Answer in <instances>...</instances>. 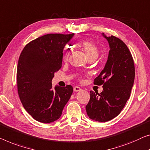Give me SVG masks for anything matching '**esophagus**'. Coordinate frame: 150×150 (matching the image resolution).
<instances>
[{
    "label": "esophagus",
    "mask_w": 150,
    "mask_h": 150,
    "mask_svg": "<svg viewBox=\"0 0 150 150\" xmlns=\"http://www.w3.org/2000/svg\"><path fill=\"white\" fill-rule=\"evenodd\" d=\"M81 89V88H80V87H78V86H75V87H74V88H73V90H74V91H75V92L80 91Z\"/></svg>",
    "instance_id": "34e87169"
}]
</instances>
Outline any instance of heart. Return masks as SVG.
Returning <instances> with one entry per match:
<instances>
[{
	"mask_svg": "<svg viewBox=\"0 0 150 150\" xmlns=\"http://www.w3.org/2000/svg\"><path fill=\"white\" fill-rule=\"evenodd\" d=\"M81 46L84 49L85 52H86L88 58H97L98 54H99V49H98V46L94 42L88 41V40L83 41L81 43ZM70 53L71 49L69 48H67L65 49V51H64V59L65 61L69 59V56H70Z\"/></svg>",
	"mask_w": 150,
	"mask_h": 150,
	"instance_id": "obj_1",
	"label": "heart"
}]
</instances>
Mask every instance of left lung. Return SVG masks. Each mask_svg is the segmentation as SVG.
Returning a JSON list of instances; mask_svg holds the SVG:
<instances>
[{
  "mask_svg": "<svg viewBox=\"0 0 150 150\" xmlns=\"http://www.w3.org/2000/svg\"><path fill=\"white\" fill-rule=\"evenodd\" d=\"M110 50L108 61L93 84L103 86V91H90L86 106L89 117L96 121L106 122L119 115L131 95L135 79V64L128 47L121 40L106 37Z\"/></svg>",
  "mask_w": 150,
  "mask_h": 150,
  "instance_id": "1",
  "label": "left lung"
}]
</instances>
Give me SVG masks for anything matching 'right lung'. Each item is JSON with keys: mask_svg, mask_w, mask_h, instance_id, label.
<instances>
[{"mask_svg": "<svg viewBox=\"0 0 150 150\" xmlns=\"http://www.w3.org/2000/svg\"><path fill=\"white\" fill-rule=\"evenodd\" d=\"M73 35H44L27 44L19 56L18 94L24 108L37 121L49 123L59 119L72 94V86L54 88L52 79L61 68L63 48Z\"/></svg>", "mask_w": 150, "mask_h": 150, "instance_id": "obj_1", "label": "right lung"}]
</instances>
